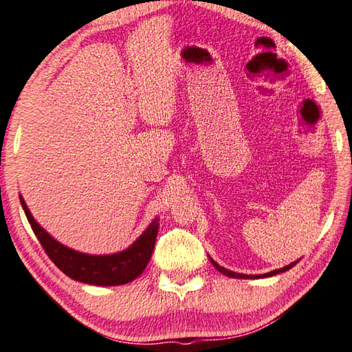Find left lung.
<instances>
[{"mask_svg":"<svg viewBox=\"0 0 352 352\" xmlns=\"http://www.w3.org/2000/svg\"><path fill=\"white\" fill-rule=\"evenodd\" d=\"M209 260H210V263H212L214 266H215V270L217 271H220L221 274H225V276H228V277H232V278H265V277H272V276H276V274H280V272H285V271H289L292 266H296L297 265V261H292L291 265H287V266H285V267H282V270H276V271H271V272H266V274H260V276H248V274H239V272H234V271H229V270H226V267H223V266H220L219 263H217V261H214L212 258L209 257Z\"/></svg>","mask_w":352,"mask_h":352,"instance_id":"left-lung-1","label":"left lung"}]
</instances>
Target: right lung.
<instances>
[{
	"mask_svg": "<svg viewBox=\"0 0 352 352\" xmlns=\"http://www.w3.org/2000/svg\"><path fill=\"white\" fill-rule=\"evenodd\" d=\"M20 201L32 231L35 232L49 258L58 266L60 271L76 282L95 286L126 285L142 276L144 267L149 263L158 234V219L152 220L146 231L124 251L109 255H91L74 251L56 241L35 221L21 195Z\"/></svg>",
	"mask_w": 352,
	"mask_h": 352,
	"instance_id": "obj_1",
	"label": "right lung"
}]
</instances>
